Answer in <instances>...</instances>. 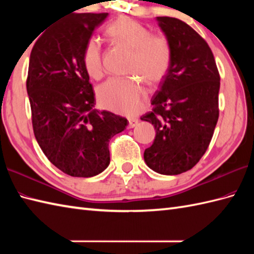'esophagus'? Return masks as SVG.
<instances>
[{"label": "esophagus", "mask_w": 254, "mask_h": 254, "mask_svg": "<svg viewBox=\"0 0 254 254\" xmlns=\"http://www.w3.org/2000/svg\"><path fill=\"white\" fill-rule=\"evenodd\" d=\"M137 123H138V119H136V118H131V119H128V127H130V128H132V127H135Z\"/></svg>", "instance_id": "obj_1"}]
</instances>
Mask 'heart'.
Segmentation results:
<instances>
[{"mask_svg": "<svg viewBox=\"0 0 254 254\" xmlns=\"http://www.w3.org/2000/svg\"><path fill=\"white\" fill-rule=\"evenodd\" d=\"M106 35L115 46L131 51L127 72L133 76L111 78L101 85L98 89L99 102L115 112L135 115L147 99V90L139 79L156 85L165 78L171 65V44L165 35L152 34L147 27L127 16L112 21L107 27ZM83 63L90 77H104L102 49L95 38L86 41Z\"/></svg>", "mask_w": 254, "mask_h": 254, "instance_id": "heart-1", "label": "heart"}]
</instances>
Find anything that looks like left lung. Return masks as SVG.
<instances>
[{
	"instance_id": "1",
	"label": "left lung",
	"mask_w": 254,
	"mask_h": 254,
	"mask_svg": "<svg viewBox=\"0 0 254 254\" xmlns=\"http://www.w3.org/2000/svg\"><path fill=\"white\" fill-rule=\"evenodd\" d=\"M172 48L169 72L141 118L155 127L145 149L150 169L174 176L192 169L206 152L218 120L219 72L207 42L185 21L157 17Z\"/></svg>"
}]
</instances>
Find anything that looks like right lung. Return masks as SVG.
Listing matches in <instances>:
<instances>
[{"mask_svg": "<svg viewBox=\"0 0 254 254\" xmlns=\"http://www.w3.org/2000/svg\"><path fill=\"white\" fill-rule=\"evenodd\" d=\"M108 13H74L56 21L32 47L26 86L34 134L65 175L89 178L110 164L109 142L126 118L94 109L95 91L83 63L86 41Z\"/></svg>", "mask_w": 254, "mask_h": 254, "instance_id": "obj_1", "label": "right lung"}]
</instances>
